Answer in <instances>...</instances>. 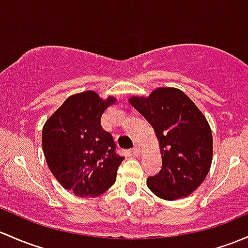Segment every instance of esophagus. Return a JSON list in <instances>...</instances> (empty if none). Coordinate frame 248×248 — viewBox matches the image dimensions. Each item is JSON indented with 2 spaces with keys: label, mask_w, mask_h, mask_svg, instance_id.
<instances>
[{
  "label": "esophagus",
  "mask_w": 248,
  "mask_h": 248,
  "mask_svg": "<svg viewBox=\"0 0 248 248\" xmlns=\"http://www.w3.org/2000/svg\"><path fill=\"white\" fill-rule=\"evenodd\" d=\"M131 152H132L133 155H139V153H140V147H139V146L135 145L134 147H133L132 150H131Z\"/></svg>",
  "instance_id": "esophagus-1"
}]
</instances>
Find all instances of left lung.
Instances as JSON below:
<instances>
[{
	"instance_id": "1",
	"label": "left lung",
	"mask_w": 248,
	"mask_h": 248,
	"mask_svg": "<svg viewBox=\"0 0 248 248\" xmlns=\"http://www.w3.org/2000/svg\"><path fill=\"white\" fill-rule=\"evenodd\" d=\"M129 102L153 127L160 145L161 170L148 177V189L169 201L189 196L212 165L213 135L205 117L183 91L173 88H159Z\"/></svg>"
}]
</instances>
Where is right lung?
<instances>
[{
	"label": "right lung",
	"mask_w": 248,
	"mask_h": 248,
	"mask_svg": "<svg viewBox=\"0 0 248 248\" xmlns=\"http://www.w3.org/2000/svg\"><path fill=\"white\" fill-rule=\"evenodd\" d=\"M114 102V97L103 101L93 91L70 96L44 126L41 142L49 170L76 196H97L115 183L124 157L101 124Z\"/></svg>",
	"instance_id": "1"
}]
</instances>
